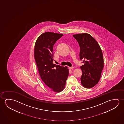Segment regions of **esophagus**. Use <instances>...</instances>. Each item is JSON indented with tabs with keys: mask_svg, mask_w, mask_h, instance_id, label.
Instances as JSON below:
<instances>
[{
	"mask_svg": "<svg viewBox=\"0 0 124 124\" xmlns=\"http://www.w3.org/2000/svg\"><path fill=\"white\" fill-rule=\"evenodd\" d=\"M69 69H74V67H69Z\"/></svg>",
	"mask_w": 124,
	"mask_h": 124,
	"instance_id": "1",
	"label": "esophagus"
}]
</instances>
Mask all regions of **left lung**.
<instances>
[{
	"instance_id": "obj_1",
	"label": "left lung",
	"mask_w": 124,
	"mask_h": 124,
	"mask_svg": "<svg viewBox=\"0 0 124 124\" xmlns=\"http://www.w3.org/2000/svg\"><path fill=\"white\" fill-rule=\"evenodd\" d=\"M73 36L78 43L80 59L84 63L80 67L82 71L81 85L85 88H91L99 82L104 67L102 51L96 40L88 33Z\"/></svg>"
}]
</instances>
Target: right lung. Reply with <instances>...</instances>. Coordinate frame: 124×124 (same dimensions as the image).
Returning a JSON list of instances; mask_svg holds the SVG:
<instances>
[{"label": "right lung", "mask_w": 124, "mask_h": 124, "mask_svg": "<svg viewBox=\"0 0 124 124\" xmlns=\"http://www.w3.org/2000/svg\"><path fill=\"white\" fill-rule=\"evenodd\" d=\"M62 34L46 32L39 36L34 46V58L39 76L52 91H63L69 75V69L53 64V45Z\"/></svg>", "instance_id": "add662e5"}]
</instances>
